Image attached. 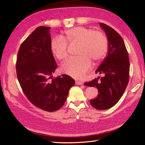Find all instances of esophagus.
I'll return each instance as SVG.
<instances>
[{
	"mask_svg": "<svg viewBox=\"0 0 145 145\" xmlns=\"http://www.w3.org/2000/svg\"><path fill=\"white\" fill-rule=\"evenodd\" d=\"M75 84L77 85H83V84H84V83H83L82 82H80V81H76Z\"/></svg>",
	"mask_w": 145,
	"mask_h": 145,
	"instance_id": "obj_1",
	"label": "esophagus"
}]
</instances>
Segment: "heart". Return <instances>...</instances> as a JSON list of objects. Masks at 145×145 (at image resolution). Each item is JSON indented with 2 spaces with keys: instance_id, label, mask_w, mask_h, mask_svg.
I'll list each match as a JSON object with an SVG mask.
<instances>
[{
  "instance_id": "1",
  "label": "heart",
  "mask_w": 145,
  "mask_h": 145,
  "mask_svg": "<svg viewBox=\"0 0 145 145\" xmlns=\"http://www.w3.org/2000/svg\"><path fill=\"white\" fill-rule=\"evenodd\" d=\"M78 44L76 58L65 60L61 66L63 73L73 78H81L95 64L103 59L108 49V39L101 31L85 27H76L66 30L62 39L54 37L50 42V50L58 60H62L68 56V46Z\"/></svg>"
}]
</instances>
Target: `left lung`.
<instances>
[{
    "mask_svg": "<svg viewBox=\"0 0 145 145\" xmlns=\"http://www.w3.org/2000/svg\"><path fill=\"white\" fill-rule=\"evenodd\" d=\"M107 37L108 50L105 58L95 71L103 76L85 84L96 87L98 95L90 103L95 108L104 110L117 103L123 95L129 81L130 61L128 52L122 37L112 27L100 23Z\"/></svg>",
    "mask_w": 145,
    "mask_h": 145,
    "instance_id": "left-lung-1",
    "label": "left lung"
}]
</instances>
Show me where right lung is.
Listing matches in <instances>:
<instances>
[{"label":"right lung","mask_w":145,"mask_h":145,"mask_svg":"<svg viewBox=\"0 0 145 145\" xmlns=\"http://www.w3.org/2000/svg\"><path fill=\"white\" fill-rule=\"evenodd\" d=\"M50 29L37 27L22 44L16 70L18 80L29 100L39 108L52 112L63 105L75 80L67 75L52 78L57 65L50 50Z\"/></svg>","instance_id":"1"}]
</instances>
